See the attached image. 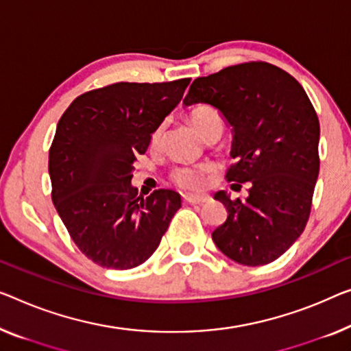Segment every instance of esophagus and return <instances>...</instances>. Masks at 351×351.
<instances>
[{"mask_svg":"<svg viewBox=\"0 0 351 351\" xmlns=\"http://www.w3.org/2000/svg\"><path fill=\"white\" fill-rule=\"evenodd\" d=\"M182 200L186 203H191V205H200V203H205L208 200L206 195H192V193H186L182 195Z\"/></svg>","mask_w":351,"mask_h":351,"instance_id":"34e87169","label":"esophagus"}]
</instances>
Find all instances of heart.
Wrapping results in <instances>:
<instances>
[{
    "label": "heart",
    "instance_id": "heart-1",
    "mask_svg": "<svg viewBox=\"0 0 351 351\" xmlns=\"http://www.w3.org/2000/svg\"><path fill=\"white\" fill-rule=\"evenodd\" d=\"M191 121L193 128L198 130V134L203 138H209L214 134H222L223 132V123L216 110L211 107H198L191 113ZM162 125L154 130L151 135V146L158 148L162 140ZM205 167H192V165H178L171 170L170 178L178 187L184 191H193L198 189L203 184L206 175Z\"/></svg>",
    "mask_w": 351,
    "mask_h": 351
}]
</instances>
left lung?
<instances>
[{"label": "left lung", "mask_w": 351, "mask_h": 351, "mask_svg": "<svg viewBox=\"0 0 351 351\" xmlns=\"http://www.w3.org/2000/svg\"><path fill=\"white\" fill-rule=\"evenodd\" d=\"M205 102L233 128L227 181L250 182L249 197L214 198L228 216L213 241L245 266L268 265L289 250L309 221L320 170V123L295 77L265 61H249L198 77L184 106ZM238 186V184H237Z\"/></svg>", "instance_id": "8db88e82"}]
</instances>
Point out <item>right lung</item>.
<instances>
[{
  "label": "right lung",
  "mask_w": 351,
  "mask_h": 351,
  "mask_svg": "<svg viewBox=\"0 0 351 351\" xmlns=\"http://www.w3.org/2000/svg\"><path fill=\"white\" fill-rule=\"evenodd\" d=\"M189 83L118 82L80 94L60 118L49 153L51 200L72 241L102 268L148 260L181 206L175 191L138 197L130 180Z\"/></svg>",
  "instance_id": "1"
}]
</instances>
